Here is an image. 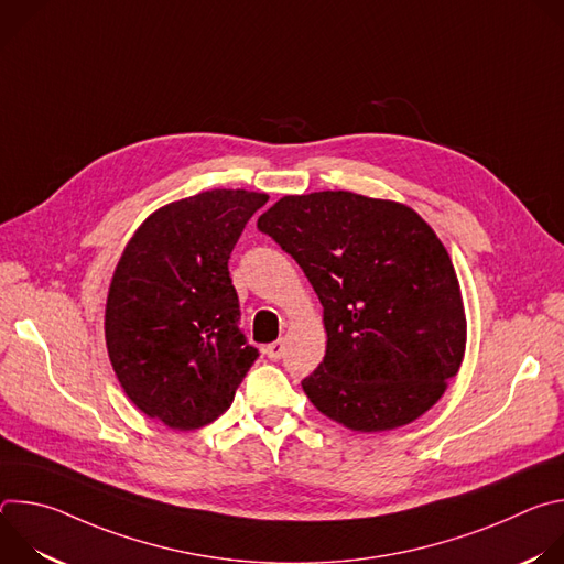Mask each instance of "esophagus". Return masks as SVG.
Returning <instances> with one entry per match:
<instances>
[{
  "mask_svg": "<svg viewBox=\"0 0 564 564\" xmlns=\"http://www.w3.org/2000/svg\"><path fill=\"white\" fill-rule=\"evenodd\" d=\"M283 352H285V344L279 339V341H274V344H270V346H265V355H268V359H272V361H279L281 357H283Z\"/></svg>",
  "mask_w": 564,
  "mask_h": 564,
  "instance_id": "esophagus-1",
  "label": "esophagus"
}]
</instances>
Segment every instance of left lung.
<instances>
[{"instance_id": "obj_1", "label": "left lung", "mask_w": 564, "mask_h": 564, "mask_svg": "<svg viewBox=\"0 0 564 564\" xmlns=\"http://www.w3.org/2000/svg\"><path fill=\"white\" fill-rule=\"evenodd\" d=\"M257 225L324 305L326 357L301 381L312 404L359 433L406 426L435 406L464 359L466 316L431 225L352 192L283 196Z\"/></svg>"}]
</instances>
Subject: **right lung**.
Here are the masks:
<instances>
[{"label": "right lung", "mask_w": 564, "mask_h": 564, "mask_svg": "<svg viewBox=\"0 0 564 564\" xmlns=\"http://www.w3.org/2000/svg\"><path fill=\"white\" fill-rule=\"evenodd\" d=\"M265 203L246 189L203 192L153 212L124 248L105 337L120 386L147 417L178 431L212 424L257 361L227 263Z\"/></svg>", "instance_id": "add662e5"}]
</instances>
